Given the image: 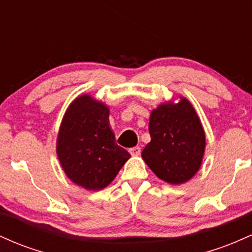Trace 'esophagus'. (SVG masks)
<instances>
[{
  "instance_id": "34e87169",
  "label": "esophagus",
  "mask_w": 252,
  "mask_h": 252,
  "mask_svg": "<svg viewBox=\"0 0 252 252\" xmlns=\"http://www.w3.org/2000/svg\"><path fill=\"white\" fill-rule=\"evenodd\" d=\"M129 153L132 156H138L141 154V148L140 147H132V148L129 149Z\"/></svg>"
}]
</instances>
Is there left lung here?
I'll use <instances>...</instances> for the list:
<instances>
[{
  "label": "left lung",
  "mask_w": 252,
  "mask_h": 252,
  "mask_svg": "<svg viewBox=\"0 0 252 252\" xmlns=\"http://www.w3.org/2000/svg\"><path fill=\"white\" fill-rule=\"evenodd\" d=\"M152 141L142 152L144 162L168 184L189 181L200 168L205 132L189 100L166 103L153 110L149 121Z\"/></svg>",
  "instance_id": "1"
}]
</instances>
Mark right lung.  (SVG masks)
I'll list each match as a JSON object with an SVG mask.
<instances>
[{
	"label": "right lung",
	"instance_id": "obj_1",
	"mask_svg": "<svg viewBox=\"0 0 252 252\" xmlns=\"http://www.w3.org/2000/svg\"><path fill=\"white\" fill-rule=\"evenodd\" d=\"M109 109L84 94L68 106L58 135L57 153L66 175L86 189H102L130 158L115 141Z\"/></svg>",
	"mask_w": 252,
	"mask_h": 252
}]
</instances>
